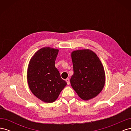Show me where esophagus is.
Returning a JSON list of instances; mask_svg holds the SVG:
<instances>
[{"instance_id": "esophagus-1", "label": "esophagus", "mask_w": 131, "mask_h": 131, "mask_svg": "<svg viewBox=\"0 0 131 131\" xmlns=\"http://www.w3.org/2000/svg\"><path fill=\"white\" fill-rule=\"evenodd\" d=\"M66 82H67V85H69L70 84V80H69V79L68 78H67V79H66Z\"/></svg>"}]
</instances>
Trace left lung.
I'll return each instance as SVG.
<instances>
[{
	"instance_id": "1",
	"label": "left lung",
	"mask_w": 131,
	"mask_h": 131,
	"mask_svg": "<svg viewBox=\"0 0 131 131\" xmlns=\"http://www.w3.org/2000/svg\"><path fill=\"white\" fill-rule=\"evenodd\" d=\"M71 57L74 70L70 79L72 88L84 101L96 97L105 82L104 69L100 58L89 49L73 51Z\"/></svg>"
}]
</instances>
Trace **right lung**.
I'll use <instances>...</instances> for the list:
<instances>
[{
	"mask_svg": "<svg viewBox=\"0 0 131 131\" xmlns=\"http://www.w3.org/2000/svg\"><path fill=\"white\" fill-rule=\"evenodd\" d=\"M58 51L50 47H42L34 53L28 67L27 82L31 92L48 103L56 101L67 85L54 65Z\"/></svg>",
	"mask_w": 131,
	"mask_h": 131,
	"instance_id": "right-lung-1",
	"label": "right lung"
}]
</instances>
